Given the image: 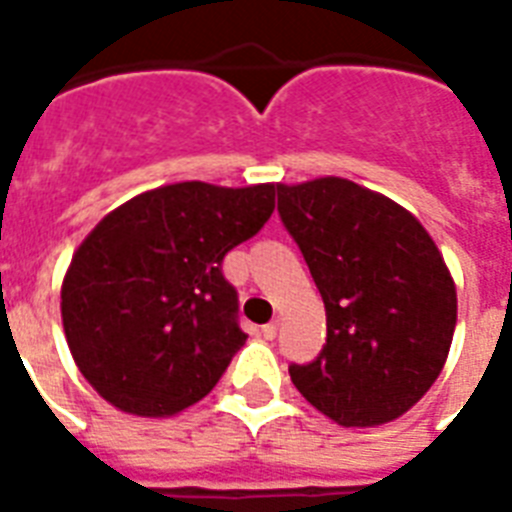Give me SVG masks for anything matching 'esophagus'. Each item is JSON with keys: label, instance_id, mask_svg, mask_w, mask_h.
<instances>
[{"label": "esophagus", "instance_id": "esophagus-1", "mask_svg": "<svg viewBox=\"0 0 512 512\" xmlns=\"http://www.w3.org/2000/svg\"><path fill=\"white\" fill-rule=\"evenodd\" d=\"M276 332H279V324H276V321H271V324H265V327L260 329V335H263L265 340H273V337H276Z\"/></svg>", "mask_w": 512, "mask_h": 512}]
</instances>
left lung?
<instances>
[{
    "label": "left lung",
    "mask_w": 512,
    "mask_h": 512,
    "mask_svg": "<svg viewBox=\"0 0 512 512\" xmlns=\"http://www.w3.org/2000/svg\"><path fill=\"white\" fill-rule=\"evenodd\" d=\"M276 191L327 311V345L289 377L342 428L398 420L438 380L457 327V287L436 241L409 209L345 177Z\"/></svg>",
    "instance_id": "1"
}]
</instances>
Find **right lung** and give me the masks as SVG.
Returning a JSON list of instances; mask_svg holds the SVG:
<instances>
[{
  "label": "right lung",
  "mask_w": 512,
  "mask_h": 512,
  "mask_svg": "<svg viewBox=\"0 0 512 512\" xmlns=\"http://www.w3.org/2000/svg\"><path fill=\"white\" fill-rule=\"evenodd\" d=\"M276 183L159 185L111 209L71 257L63 332L79 372L135 417H175L215 388L247 335L223 257L273 215Z\"/></svg>",
  "instance_id": "add662e5"
}]
</instances>
